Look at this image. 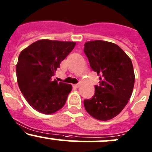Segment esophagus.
<instances>
[{
  "label": "esophagus",
  "mask_w": 152,
  "mask_h": 152,
  "mask_svg": "<svg viewBox=\"0 0 152 152\" xmlns=\"http://www.w3.org/2000/svg\"><path fill=\"white\" fill-rule=\"evenodd\" d=\"M79 86H80V85H79V84H74V85H73V87H76V88H79Z\"/></svg>",
  "instance_id": "obj_1"
}]
</instances>
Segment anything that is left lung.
Segmentation results:
<instances>
[{"label":"left lung","mask_w":152,"mask_h":152,"mask_svg":"<svg viewBox=\"0 0 152 152\" xmlns=\"http://www.w3.org/2000/svg\"><path fill=\"white\" fill-rule=\"evenodd\" d=\"M84 52L91 68L100 76L95 94L85 99L84 108L98 120L106 121L117 116L128 103L135 84L132 61L116 44L108 41L86 42Z\"/></svg>","instance_id":"8db88e82"}]
</instances>
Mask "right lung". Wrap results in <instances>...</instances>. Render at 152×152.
Returning <instances> with one entry per match:
<instances>
[{"instance_id":"1","label":"right lung","mask_w":152,"mask_h":152,"mask_svg":"<svg viewBox=\"0 0 152 152\" xmlns=\"http://www.w3.org/2000/svg\"><path fill=\"white\" fill-rule=\"evenodd\" d=\"M75 45L71 41L43 39L20 54L16 66L19 87L27 102L38 112L53 114L65 105L72 86L52 77Z\"/></svg>"}]
</instances>
